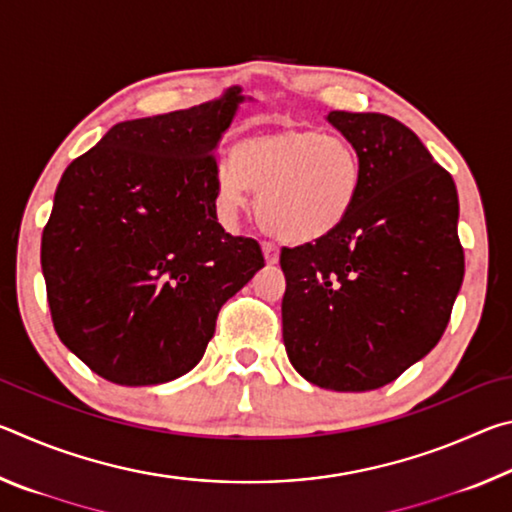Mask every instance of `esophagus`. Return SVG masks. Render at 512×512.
<instances>
[{"label": "esophagus", "instance_id": "obj_1", "mask_svg": "<svg viewBox=\"0 0 512 512\" xmlns=\"http://www.w3.org/2000/svg\"><path fill=\"white\" fill-rule=\"evenodd\" d=\"M262 250H264V257L268 264H277V259H280V248H277L273 241H264Z\"/></svg>", "mask_w": 512, "mask_h": 512}]
</instances>
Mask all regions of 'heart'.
I'll use <instances>...</instances> for the list:
<instances>
[{"label": "heart", "mask_w": 512, "mask_h": 512, "mask_svg": "<svg viewBox=\"0 0 512 512\" xmlns=\"http://www.w3.org/2000/svg\"><path fill=\"white\" fill-rule=\"evenodd\" d=\"M363 167L345 137L284 124L250 133L232 146V162L216 169L221 210L239 212L248 187L259 192L257 212L268 232L309 244L339 228L359 196Z\"/></svg>", "instance_id": "heart-1"}]
</instances>
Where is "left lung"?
<instances>
[{
    "label": "left lung",
    "mask_w": 512,
    "mask_h": 512,
    "mask_svg": "<svg viewBox=\"0 0 512 512\" xmlns=\"http://www.w3.org/2000/svg\"><path fill=\"white\" fill-rule=\"evenodd\" d=\"M327 119L359 151V196L339 228L282 248V336L311 384H391L445 334L465 273L458 196L411 128L381 112Z\"/></svg>",
    "instance_id": "obj_1"
}]
</instances>
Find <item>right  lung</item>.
<instances>
[{"instance_id": "obj_1", "label": "right lung", "mask_w": 512, "mask_h": 512, "mask_svg": "<svg viewBox=\"0 0 512 512\" xmlns=\"http://www.w3.org/2000/svg\"><path fill=\"white\" fill-rule=\"evenodd\" d=\"M239 88L187 110L121 121L60 178L42 230V273L56 334L121 386L192 370L223 302L264 255L216 221V144Z\"/></svg>"}]
</instances>
